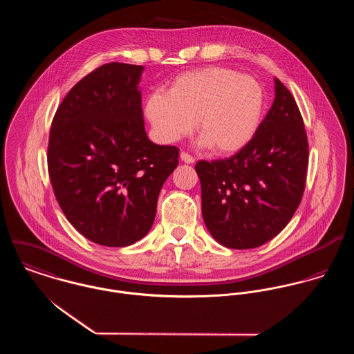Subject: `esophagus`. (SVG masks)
Masks as SVG:
<instances>
[{"instance_id": "34e87169", "label": "esophagus", "mask_w": 354, "mask_h": 354, "mask_svg": "<svg viewBox=\"0 0 354 354\" xmlns=\"http://www.w3.org/2000/svg\"><path fill=\"white\" fill-rule=\"evenodd\" d=\"M180 158H181V160L185 162V163H194V162H195V158H194L192 155H189L188 152H181V153H180Z\"/></svg>"}]
</instances>
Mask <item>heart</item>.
<instances>
[{
    "label": "heart",
    "mask_w": 354,
    "mask_h": 354,
    "mask_svg": "<svg viewBox=\"0 0 354 354\" xmlns=\"http://www.w3.org/2000/svg\"><path fill=\"white\" fill-rule=\"evenodd\" d=\"M264 104V90L252 76L205 66L177 76L169 93H151L145 111L160 142L174 143L196 124L199 143L227 155L243 150L254 138Z\"/></svg>",
    "instance_id": "obj_1"
}]
</instances>
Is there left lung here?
Instances as JSON below:
<instances>
[{
	"label": "left lung",
	"instance_id": "left-lung-1",
	"mask_svg": "<svg viewBox=\"0 0 354 354\" xmlns=\"http://www.w3.org/2000/svg\"><path fill=\"white\" fill-rule=\"evenodd\" d=\"M275 98L254 138L226 159L199 160L202 214L223 247L251 250L274 239L303 198L308 139L290 91L275 77Z\"/></svg>",
	"mask_w": 354,
	"mask_h": 354
}]
</instances>
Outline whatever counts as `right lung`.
Listing matches in <instances>:
<instances>
[{
  "label": "right lung",
  "instance_id": "right-lung-1",
  "mask_svg": "<svg viewBox=\"0 0 354 354\" xmlns=\"http://www.w3.org/2000/svg\"><path fill=\"white\" fill-rule=\"evenodd\" d=\"M142 65L110 62L83 77L53 118L48 166L66 219L90 241L128 247L151 229L178 149L147 138Z\"/></svg>",
  "mask_w": 354,
  "mask_h": 354
}]
</instances>
